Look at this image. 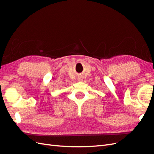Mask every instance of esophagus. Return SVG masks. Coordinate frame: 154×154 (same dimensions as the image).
Instances as JSON below:
<instances>
[{"mask_svg":"<svg viewBox=\"0 0 154 154\" xmlns=\"http://www.w3.org/2000/svg\"><path fill=\"white\" fill-rule=\"evenodd\" d=\"M83 80L82 79V78H79V80H80V81H82Z\"/></svg>","mask_w":154,"mask_h":154,"instance_id":"1","label":"esophagus"}]
</instances>
